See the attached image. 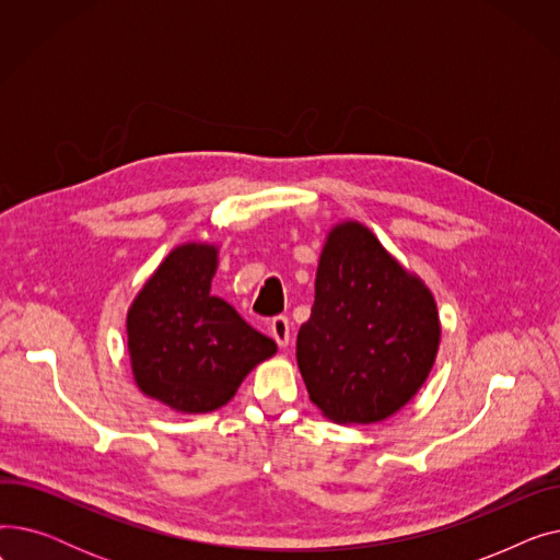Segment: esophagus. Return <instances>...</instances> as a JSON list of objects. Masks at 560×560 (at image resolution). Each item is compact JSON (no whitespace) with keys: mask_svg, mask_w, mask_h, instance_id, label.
I'll return each mask as SVG.
<instances>
[{"mask_svg":"<svg viewBox=\"0 0 560 560\" xmlns=\"http://www.w3.org/2000/svg\"><path fill=\"white\" fill-rule=\"evenodd\" d=\"M270 334H272V338L277 340L279 347H285L290 342V322H288V317H283V315L272 317Z\"/></svg>","mask_w":560,"mask_h":560,"instance_id":"esophagus-1","label":"esophagus"}]
</instances>
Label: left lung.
I'll return each instance as SVG.
<instances>
[{
  "mask_svg": "<svg viewBox=\"0 0 560 560\" xmlns=\"http://www.w3.org/2000/svg\"><path fill=\"white\" fill-rule=\"evenodd\" d=\"M440 347L429 285L357 220L322 247L315 302L298 334L311 401L338 424L384 422L427 381Z\"/></svg>",
  "mask_w": 560,
  "mask_h": 560,
  "instance_id": "1",
  "label": "left lung"
}]
</instances>
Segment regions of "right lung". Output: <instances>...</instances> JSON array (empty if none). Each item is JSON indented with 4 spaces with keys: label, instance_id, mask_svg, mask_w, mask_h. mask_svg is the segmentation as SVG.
Wrapping results in <instances>:
<instances>
[{
    "label": "right lung",
    "instance_id": "add662e5",
    "mask_svg": "<svg viewBox=\"0 0 560 560\" xmlns=\"http://www.w3.org/2000/svg\"><path fill=\"white\" fill-rule=\"evenodd\" d=\"M218 245L174 247L144 281L127 313V347L142 395L176 413H211L243 378L277 354L229 302L211 295Z\"/></svg>",
    "mask_w": 560,
    "mask_h": 560
}]
</instances>
